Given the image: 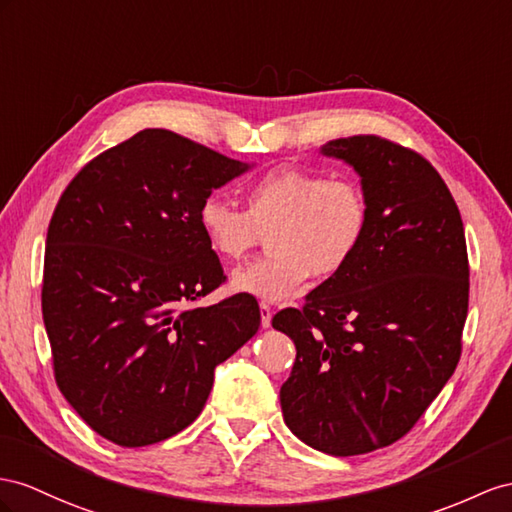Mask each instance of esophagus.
Listing matches in <instances>:
<instances>
[{
  "label": "esophagus",
  "mask_w": 512,
  "mask_h": 512,
  "mask_svg": "<svg viewBox=\"0 0 512 512\" xmlns=\"http://www.w3.org/2000/svg\"><path fill=\"white\" fill-rule=\"evenodd\" d=\"M259 313H261V326L268 329L272 322V307L268 303H259Z\"/></svg>",
  "instance_id": "34e87169"
}]
</instances>
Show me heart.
Listing matches in <instances>:
<instances>
[{"label":"heart","mask_w":512,"mask_h":512,"mask_svg":"<svg viewBox=\"0 0 512 512\" xmlns=\"http://www.w3.org/2000/svg\"><path fill=\"white\" fill-rule=\"evenodd\" d=\"M370 207L357 181L316 170L281 168L246 190V209L207 196L196 212L203 238L220 261L238 264L268 235V255L231 277V290L283 303L309 277L324 281L357 255Z\"/></svg>","instance_id":"1"}]
</instances>
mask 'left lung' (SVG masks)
I'll use <instances>...</instances> for the list:
<instances>
[{"label":"left lung","mask_w":512,"mask_h":512,"mask_svg":"<svg viewBox=\"0 0 512 512\" xmlns=\"http://www.w3.org/2000/svg\"><path fill=\"white\" fill-rule=\"evenodd\" d=\"M322 151L361 175L368 231L342 272L272 326L296 346L281 387L287 428L324 454L355 456L402 439L454 374L469 259L454 196L422 153L376 134Z\"/></svg>","instance_id":"1"}]
</instances>
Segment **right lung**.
<instances>
[{"instance_id": "add662e5", "label": "right lung", "mask_w": 512, "mask_h": 512, "mask_svg": "<svg viewBox=\"0 0 512 512\" xmlns=\"http://www.w3.org/2000/svg\"><path fill=\"white\" fill-rule=\"evenodd\" d=\"M248 166L168 129H142L93 157L51 216L43 320L62 396L123 448L190 426L214 368L261 322L251 294L199 300L227 281L199 205Z\"/></svg>"}]
</instances>
